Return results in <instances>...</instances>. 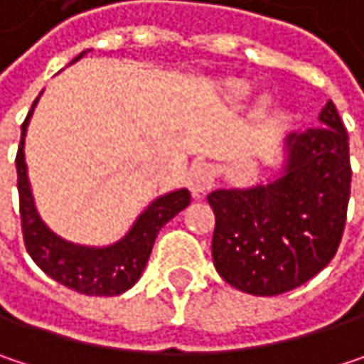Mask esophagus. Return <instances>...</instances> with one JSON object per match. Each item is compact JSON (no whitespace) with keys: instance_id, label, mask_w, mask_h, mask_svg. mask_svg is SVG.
Returning <instances> with one entry per match:
<instances>
[{"instance_id":"obj_1","label":"esophagus","mask_w":364,"mask_h":364,"mask_svg":"<svg viewBox=\"0 0 364 364\" xmlns=\"http://www.w3.org/2000/svg\"><path fill=\"white\" fill-rule=\"evenodd\" d=\"M213 181H215V175L208 164H193L187 173V187L196 198L206 193L213 187Z\"/></svg>"}]
</instances>
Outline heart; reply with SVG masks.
<instances>
[{
	"label": "heart",
	"instance_id": "1",
	"mask_svg": "<svg viewBox=\"0 0 364 364\" xmlns=\"http://www.w3.org/2000/svg\"><path fill=\"white\" fill-rule=\"evenodd\" d=\"M230 92H232V97L242 99V97L249 95V86H247L245 82H232V84H230Z\"/></svg>",
	"mask_w": 364,
	"mask_h": 364
}]
</instances>
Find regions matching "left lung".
<instances>
[{
	"mask_svg": "<svg viewBox=\"0 0 364 364\" xmlns=\"http://www.w3.org/2000/svg\"><path fill=\"white\" fill-rule=\"evenodd\" d=\"M350 143L333 101L318 124L287 139L276 181L206 196L215 213L213 263L251 295H280L316 276L337 253L350 200Z\"/></svg>",
	"mask_w": 364,
	"mask_h": 364,
	"instance_id": "obj_1",
	"label": "left lung"
}]
</instances>
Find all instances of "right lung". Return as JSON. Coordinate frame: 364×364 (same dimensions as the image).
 <instances>
[{
  "label": "right lung",
  "mask_w": 364,
  "mask_h": 364,
  "mask_svg": "<svg viewBox=\"0 0 364 364\" xmlns=\"http://www.w3.org/2000/svg\"><path fill=\"white\" fill-rule=\"evenodd\" d=\"M84 52L77 56L82 58ZM75 58V60H77ZM37 105L33 103V107ZM29 111L27 119L21 126V145L16 154V173H18V204H21V223L23 240L27 253L37 265L63 287L84 293L111 297L128 291L143 274L147 259L151 255L158 232L189 204L191 196L187 189H177L154 200L134 221L130 232L115 245L92 249L80 247L58 238L50 228L39 219L27 177L25 164V134L27 124L33 113Z\"/></svg>",
  "instance_id": "add662e5"
}]
</instances>
